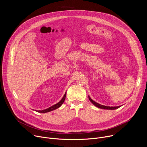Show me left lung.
<instances>
[{
    "label": "left lung",
    "instance_id": "1",
    "mask_svg": "<svg viewBox=\"0 0 147 147\" xmlns=\"http://www.w3.org/2000/svg\"><path fill=\"white\" fill-rule=\"evenodd\" d=\"M88 98H89V100L91 101V102L94 105H95L96 107L97 108H100V109H109V110H114V109H116L117 108H119V107H121L122 105L121 106H119V107H107V106H104V105H102L100 104H99L98 103H96V102H95L94 100H93L91 98L90 96L88 95Z\"/></svg>",
    "mask_w": 147,
    "mask_h": 147
}]
</instances>
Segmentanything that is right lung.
Masks as SVG:
<instances>
[{"mask_svg":"<svg viewBox=\"0 0 147 147\" xmlns=\"http://www.w3.org/2000/svg\"><path fill=\"white\" fill-rule=\"evenodd\" d=\"M66 91L63 96V97L62 98V99L60 100V102H59L57 103L54 105L49 107V108L48 109H46L45 110H42V111H35L36 112H38L39 113H47V112H51L52 111H53L55 109H56L57 108H59V107H60L61 106V105L63 103V102H65V98H66ZM34 110V109H33Z\"/></svg>","mask_w":147,"mask_h":147,"instance_id":"right-lung-1","label":"right lung"}]
</instances>
